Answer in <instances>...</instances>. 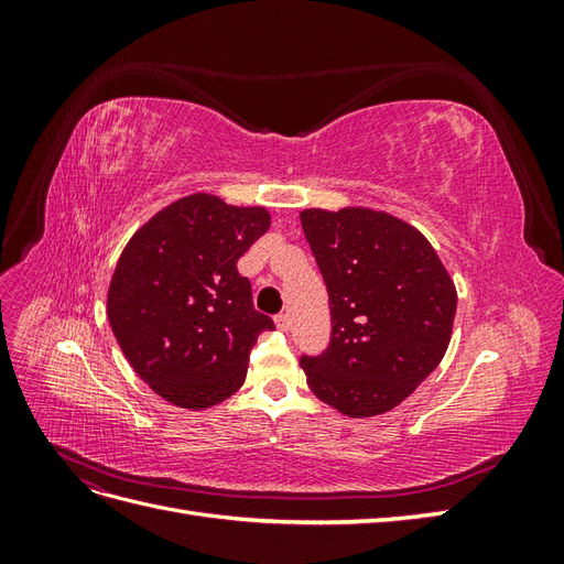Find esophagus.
<instances>
[{"mask_svg":"<svg viewBox=\"0 0 564 564\" xmlns=\"http://www.w3.org/2000/svg\"><path fill=\"white\" fill-rule=\"evenodd\" d=\"M275 327H278L280 332H286V329H289V315H286V313L275 315Z\"/></svg>","mask_w":564,"mask_h":564,"instance_id":"esophagus-1","label":"esophagus"}]
</instances>
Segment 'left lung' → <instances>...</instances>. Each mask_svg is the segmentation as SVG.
Masks as SVG:
<instances>
[{"instance_id":"8db88e82","label":"left lung","mask_w":564,"mask_h":564,"mask_svg":"<svg viewBox=\"0 0 564 564\" xmlns=\"http://www.w3.org/2000/svg\"><path fill=\"white\" fill-rule=\"evenodd\" d=\"M301 226L332 311L327 350L301 357L305 379L350 419L386 414L445 357L456 286L431 242L398 216L303 209Z\"/></svg>"}]
</instances>
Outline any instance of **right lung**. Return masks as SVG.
Instances as JSON below:
<instances>
[{
    "mask_svg": "<svg viewBox=\"0 0 564 564\" xmlns=\"http://www.w3.org/2000/svg\"><path fill=\"white\" fill-rule=\"evenodd\" d=\"M263 207L216 195L176 199L133 232L108 289V319L133 371L160 398L207 409L240 390L272 319L253 311L240 256L265 235Z\"/></svg>",
    "mask_w": 564,
    "mask_h": 564,
    "instance_id": "obj_1",
    "label": "right lung"
}]
</instances>
